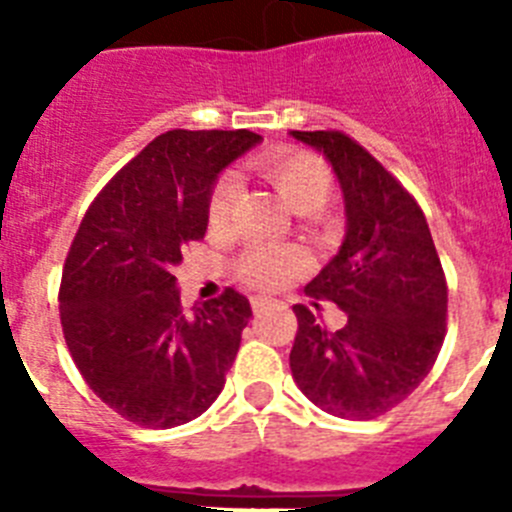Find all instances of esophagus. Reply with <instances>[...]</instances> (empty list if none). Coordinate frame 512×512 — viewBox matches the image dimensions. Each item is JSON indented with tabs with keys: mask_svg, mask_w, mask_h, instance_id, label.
<instances>
[{
	"mask_svg": "<svg viewBox=\"0 0 512 512\" xmlns=\"http://www.w3.org/2000/svg\"><path fill=\"white\" fill-rule=\"evenodd\" d=\"M269 305H271L269 297H264V295H253V297H251L253 312H261V310H264V307H269Z\"/></svg>",
	"mask_w": 512,
	"mask_h": 512,
	"instance_id": "1",
	"label": "esophagus"
}]
</instances>
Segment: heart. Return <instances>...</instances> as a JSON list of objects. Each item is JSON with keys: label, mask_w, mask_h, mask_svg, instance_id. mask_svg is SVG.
I'll list each match as a JSON object with an SVG mask.
<instances>
[{"label": "heart", "mask_w": 512, "mask_h": 512, "mask_svg": "<svg viewBox=\"0 0 512 512\" xmlns=\"http://www.w3.org/2000/svg\"><path fill=\"white\" fill-rule=\"evenodd\" d=\"M256 169L274 184L282 200L295 212H315L328 202L333 176L328 164L307 151H271L256 158ZM238 200V184L225 176L212 187L207 215L215 228H225ZM307 266V256L300 248L251 246L238 259V274L243 282L261 289H279L289 284Z\"/></svg>", "instance_id": "obj_1"}]
</instances>
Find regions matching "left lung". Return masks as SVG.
Listing matches in <instances>:
<instances>
[{
  "label": "left lung",
  "mask_w": 512,
  "mask_h": 512,
  "mask_svg": "<svg viewBox=\"0 0 512 512\" xmlns=\"http://www.w3.org/2000/svg\"><path fill=\"white\" fill-rule=\"evenodd\" d=\"M292 135L323 151L346 205L341 251L305 292L348 315L330 333L310 307H292V377L325 413L372 420L400 405L436 364L449 302L441 259L413 194L364 146L341 130Z\"/></svg>",
  "instance_id": "8db88e82"
}]
</instances>
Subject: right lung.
<instances>
[{
  "mask_svg": "<svg viewBox=\"0 0 512 512\" xmlns=\"http://www.w3.org/2000/svg\"><path fill=\"white\" fill-rule=\"evenodd\" d=\"M251 130H169L94 197L61 274V328L89 390L146 428L205 413L233 366L251 305L228 287L184 315L174 266L205 238L217 174Z\"/></svg>",
  "mask_w": 512,
  "mask_h": 512,
  "instance_id": "add662e5",
  "label": "right lung"
}]
</instances>
